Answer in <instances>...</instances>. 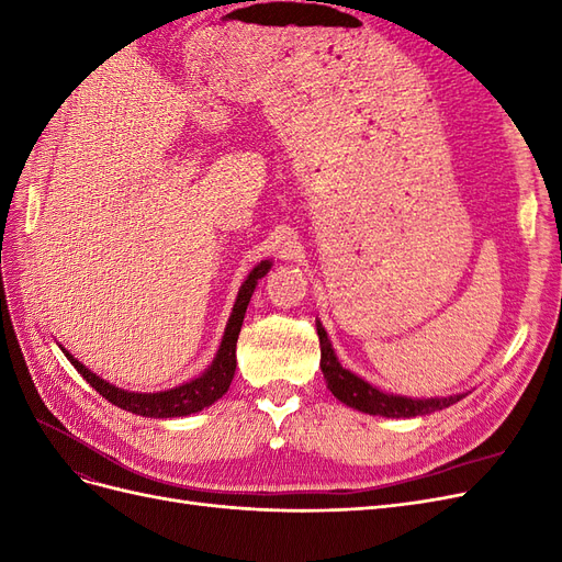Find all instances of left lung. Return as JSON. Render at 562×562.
<instances>
[{"label":"left lung","instance_id":"obj_1","mask_svg":"<svg viewBox=\"0 0 562 562\" xmlns=\"http://www.w3.org/2000/svg\"><path fill=\"white\" fill-rule=\"evenodd\" d=\"M316 333H318V345H321L323 380H326L333 396L337 401H342L345 405L353 407V411L380 415V417H417V415L438 413L443 411V407H450L452 403L464 398V394L446 396V398H407V396L384 394V391H380L378 386L368 384L359 375H353L351 370L339 366L328 339V333L321 326V321H316Z\"/></svg>","mask_w":562,"mask_h":562}]
</instances>
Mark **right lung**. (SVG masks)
<instances>
[{
  "mask_svg": "<svg viewBox=\"0 0 562 562\" xmlns=\"http://www.w3.org/2000/svg\"><path fill=\"white\" fill-rule=\"evenodd\" d=\"M269 269H271V262L262 260L250 271L248 279L239 288V295H236L234 310H232L229 323H227L225 335H223V342H220V349L215 353L213 363L209 366L206 372H203V375L184 382L180 386H173L168 391H157V394H138V391L119 389V386L110 384L108 380H100L95 372H91L87 366L79 363L72 353H67L65 349L63 351L67 356V361L77 368L79 375L87 380L100 396L108 398L112 405L122 407V411H128L133 415H143V417H157V419L187 417L192 413H199V411H203V407L213 405L217 398H223V394L232 384L234 370H236V339H239V333H241V323H244V316L248 310V302H250L255 285H258V281L267 274Z\"/></svg>",
  "mask_w": 562,
  "mask_h": 562,
  "instance_id": "1",
  "label": "right lung"
}]
</instances>
